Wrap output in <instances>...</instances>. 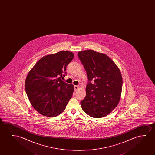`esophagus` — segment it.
I'll return each mask as SVG.
<instances>
[{
    "label": "esophagus",
    "instance_id": "obj_1",
    "mask_svg": "<svg viewBox=\"0 0 155 155\" xmlns=\"http://www.w3.org/2000/svg\"><path fill=\"white\" fill-rule=\"evenodd\" d=\"M74 89L76 91L77 89H78L79 88V86H74Z\"/></svg>",
    "mask_w": 155,
    "mask_h": 155
}]
</instances>
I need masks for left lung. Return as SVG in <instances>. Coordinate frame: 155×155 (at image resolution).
<instances>
[{"instance_id":"8db88e82","label":"left lung","mask_w":155,"mask_h":155,"mask_svg":"<svg viewBox=\"0 0 155 155\" xmlns=\"http://www.w3.org/2000/svg\"><path fill=\"white\" fill-rule=\"evenodd\" d=\"M78 55L88 79L86 95L81 102V108L94 118L105 117L117 107L120 100L123 82L121 71L104 53L89 50L79 52Z\"/></svg>"}]
</instances>
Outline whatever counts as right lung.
<instances>
[{
    "label": "right lung",
    "mask_w": 155,
    "mask_h": 155,
    "mask_svg": "<svg viewBox=\"0 0 155 155\" xmlns=\"http://www.w3.org/2000/svg\"><path fill=\"white\" fill-rule=\"evenodd\" d=\"M74 58V53L69 51L45 55L28 72L26 93L32 106L43 116L57 117L64 112L72 97L74 86L61 78L67 74L66 67Z\"/></svg>",
    "instance_id": "obj_1"
}]
</instances>
